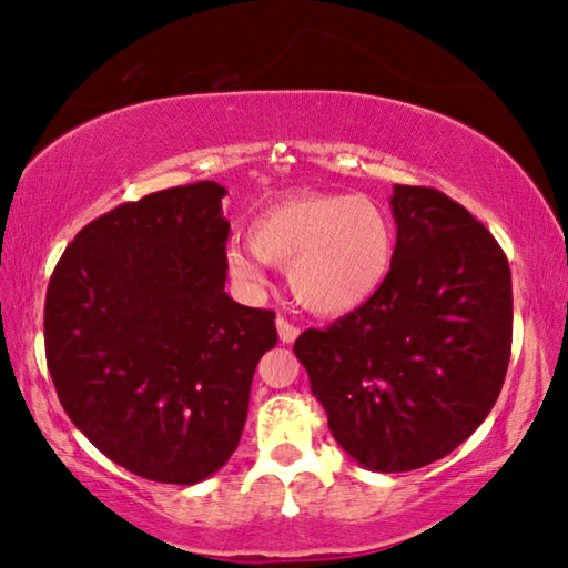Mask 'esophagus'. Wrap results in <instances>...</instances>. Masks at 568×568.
<instances>
[{
  "label": "esophagus",
  "mask_w": 568,
  "mask_h": 568,
  "mask_svg": "<svg viewBox=\"0 0 568 568\" xmlns=\"http://www.w3.org/2000/svg\"><path fill=\"white\" fill-rule=\"evenodd\" d=\"M276 329H278V339H282L284 344H294L296 336H300V326L286 322L284 316H282V320H276Z\"/></svg>",
  "instance_id": "obj_1"
}]
</instances>
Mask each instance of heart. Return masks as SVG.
I'll return each mask as SVG.
<instances>
[{"label":"heart","instance_id":"b5f03b06","mask_svg":"<svg viewBox=\"0 0 568 568\" xmlns=\"http://www.w3.org/2000/svg\"><path fill=\"white\" fill-rule=\"evenodd\" d=\"M246 242L224 248L229 274L262 282V266H286L290 290L304 310L344 316L372 302L396 258V226L372 196L294 192L264 204L246 226Z\"/></svg>","mask_w":568,"mask_h":568}]
</instances>
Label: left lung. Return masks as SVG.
<instances>
[{
  "label": "left lung",
  "mask_w": 568,
  "mask_h": 568,
  "mask_svg": "<svg viewBox=\"0 0 568 568\" xmlns=\"http://www.w3.org/2000/svg\"><path fill=\"white\" fill-rule=\"evenodd\" d=\"M396 258L382 292L294 344L342 449L372 471L444 459L499 399L511 272L489 229L432 186L396 184Z\"/></svg>",
  "instance_id": "left-lung-1"
}]
</instances>
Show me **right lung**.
Instances as JSON below:
<instances>
[{"label":"right lung","instance_id":"add662e5","mask_svg":"<svg viewBox=\"0 0 568 568\" xmlns=\"http://www.w3.org/2000/svg\"><path fill=\"white\" fill-rule=\"evenodd\" d=\"M224 186L196 182L97 216L47 286L44 352L59 402L106 459L196 484L242 439L274 312L224 292Z\"/></svg>","mask_w":568,"mask_h":568}]
</instances>
